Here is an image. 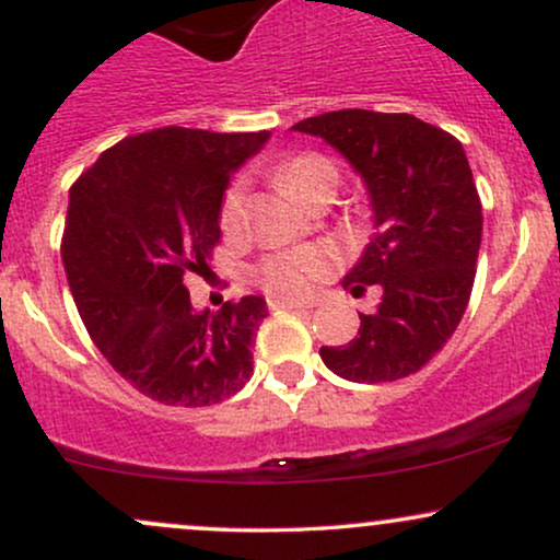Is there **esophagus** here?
Segmentation results:
<instances>
[{"instance_id": "34e87169", "label": "esophagus", "mask_w": 560, "mask_h": 560, "mask_svg": "<svg viewBox=\"0 0 560 560\" xmlns=\"http://www.w3.org/2000/svg\"><path fill=\"white\" fill-rule=\"evenodd\" d=\"M268 307H271V311H302V307H313V302L289 300V298H268Z\"/></svg>"}]
</instances>
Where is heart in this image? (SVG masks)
<instances>
[{"instance_id": "b5f03b06", "label": "heart", "mask_w": 560, "mask_h": 560, "mask_svg": "<svg viewBox=\"0 0 560 560\" xmlns=\"http://www.w3.org/2000/svg\"><path fill=\"white\" fill-rule=\"evenodd\" d=\"M276 178L307 202L316 191L331 189L339 182L337 165L329 158L316 155V152H302L284 160L276 168ZM244 215H247V189L244 182L229 184L221 199V226L226 234H236L244 226ZM329 258L320 247L313 244H300V247L276 249L266 255L258 266H255V281L271 294H287V298H302V294L313 292V287L324 279Z\"/></svg>"}]
</instances>
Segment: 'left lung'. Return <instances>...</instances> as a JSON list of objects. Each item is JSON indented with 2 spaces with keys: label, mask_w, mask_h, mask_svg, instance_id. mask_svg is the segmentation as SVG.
I'll use <instances>...</instances> for the list:
<instances>
[{
  "label": "left lung",
  "mask_w": 560,
  "mask_h": 560,
  "mask_svg": "<svg viewBox=\"0 0 560 560\" xmlns=\"http://www.w3.org/2000/svg\"><path fill=\"white\" fill-rule=\"evenodd\" d=\"M292 131L320 137L355 168L374 210V240L342 287H382L358 313L352 342L320 347L326 369L358 384L416 374L458 329L481 244V202L464 144L408 113L337 110Z\"/></svg>",
  "instance_id": "obj_1"
}]
</instances>
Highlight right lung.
<instances>
[{"mask_svg":"<svg viewBox=\"0 0 560 560\" xmlns=\"http://www.w3.org/2000/svg\"><path fill=\"white\" fill-rule=\"evenodd\" d=\"M268 139L155 128L102 152L70 186L62 262L75 307L107 363L152 400L202 408L253 376L266 300L197 311L184 279L210 268L231 173Z\"/></svg>","mask_w":560,"mask_h":560,"instance_id":"add662e5","label":"right lung"}]
</instances>
